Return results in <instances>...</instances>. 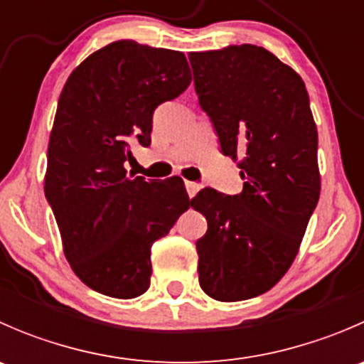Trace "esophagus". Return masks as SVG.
<instances>
[{"mask_svg":"<svg viewBox=\"0 0 364 364\" xmlns=\"http://www.w3.org/2000/svg\"><path fill=\"white\" fill-rule=\"evenodd\" d=\"M185 186H186V192H188V197L192 199V197H196V193L199 192L200 185L196 181H185Z\"/></svg>","mask_w":364,"mask_h":364,"instance_id":"1","label":"esophagus"}]
</instances>
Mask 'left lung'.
Segmentation results:
<instances>
[{
	"instance_id": "8db88e82",
	"label": "left lung",
	"mask_w": 364,
	"mask_h": 364,
	"mask_svg": "<svg viewBox=\"0 0 364 364\" xmlns=\"http://www.w3.org/2000/svg\"><path fill=\"white\" fill-rule=\"evenodd\" d=\"M188 60L220 151L240 160L245 181L236 196L208 186L193 197L208 220L196 243L199 284L213 299H250L287 273L321 196L310 98L303 79L264 47L229 46Z\"/></svg>"
}]
</instances>
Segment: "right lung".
Here are the masks:
<instances>
[{"instance_id":"add662e5","label":"right lung","mask_w":364,"mask_h":364,"mask_svg":"<svg viewBox=\"0 0 364 364\" xmlns=\"http://www.w3.org/2000/svg\"><path fill=\"white\" fill-rule=\"evenodd\" d=\"M192 82L185 54L117 40L65 82L47 149L46 197L73 273L100 294L132 299L151 280V245L193 203L178 176L127 174L151 144L153 112Z\"/></svg>"}]
</instances>
